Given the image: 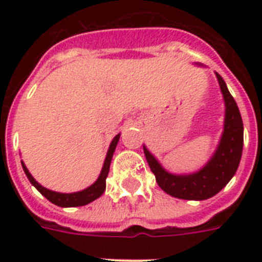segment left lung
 Listing matches in <instances>:
<instances>
[{
  "label": "left lung",
  "instance_id": "1",
  "mask_svg": "<svg viewBox=\"0 0 262 262\" xmlns=\"http://www.w3.org/2000/svg\"><path fill=\"white\" fill-rule=\"evenodd\" d=\"M201 67V65H200ZM224 99V123L222 137L213 155L199 171L190 174H172L143 145L144 155L156 182L167 194L182 200L201 201L217 194L227 185L239 166L244 148V122L239 108L219 73H216Z\"/></svg>",
  "mask_w": 262,
  "mask_h": 262
}]
</instances>
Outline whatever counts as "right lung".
<instances>
[{
	"mask_svg": "<svg viewBox=\"0 0 262 262\" xmlns=\"http://www.w3.org/2000/svg\"><path fill=\"white\" fill-rule=\"evenodd\" d=\"M119 137H121V133L115 136L113 141L110 143V147H108V151H107L106 159H104V163H103L102 171L99 174L98 179L95 181L91 186H88L87 189L80 191H75V193H59V191H53L49 190L46 187H43L40 183H38L35 181V178L30 174L28 168L26 167L24 162H21L23 170L26 172L27 178L30 179V182L34 185L36 189H38L42 195H45L50 203L58 205V207H83V205H87V204L92 203L94 200L99 199L100 195L103 194V191L106 190V178L108 175V170H110V163L111 159H113V154L115 151V147L119 141Z\"/></svg>",
	"mask_w": 262,
	"mask_h": 262,
	"instance_id": "1",
	"label": "right lung"
}]
</instances>
